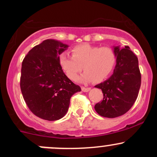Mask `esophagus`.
<instances>
[{
  "mask_svg": "<svg viewBox=\"0 0 157 157\" xmlns=\"http://www.w3.org/2000/svg\"><path fill=\"white\" fill-rule=\"evenodd\" d=\"M81 90L83 92H88L90 90V87H83H83L81 88Z\"/></svg>",
  "mask_w": 157,
  "mask_h": 157,
  "instance_id": "1",
  "label": "esophagus"
}]
</instances>
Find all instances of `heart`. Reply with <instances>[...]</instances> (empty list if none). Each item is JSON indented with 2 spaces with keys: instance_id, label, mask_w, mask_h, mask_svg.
<instances>
[{
  "instance_id": "1",
  "label": "heart",
  "mask_w": 157,
  "mask_h": 157,
  "mask_svg": "<svg viewBox=\"0 0 157 157\" xmlns=\"http://www.w3.org/2000/svg\"><path fill=\"white\" fill-rule=\"evenodd\" d=\"M72 56L66 52L60 54L58 62L69 79L76 80L83 70L82 80L100 82L109 77L117 61L115 51L109 47H99L83 44L71 49Z\"/></svg>"
}]
</instances>
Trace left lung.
Listing matches in <instances>:
<instances>
[{
	"label": "left lung",
	"mask_w": 157,
	"mask_h": 157,
	"mask_svg": "<svg viewBox=\"0 0 157 157\" xmlns=\"http://www.w3.org/2000/svg\"><path fill=\"white\" fill-rule=\"evenodd\" d=\"M117 64L113 74L95 87L103 93L102 102L95 105V110L105 118H116L125 114L133 106L141 84L138 59L128 46L114 48Z\"/></svg>",
	"instance_id": "left-lung-1"
}]
</instances>
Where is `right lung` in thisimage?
Wrapping results in <instances>:
<instances>
[{
	"label": "right lung",
	"instance_id": "add662e5",
	"mask_svg": "<svg viewBox=\"0 0 157 157\" xmlns=\"http://www.w3.org/2000/svg\"><path fill=\"white\" fill-rule=\"evenodd\" d=\"M67 45L46 39L25 56L21 67L20 90L29 110L39 118L55 121L68 110L73 95L81 90L65 75L58 56Z\"/></svg>",
	"mask_w": 157,
	"mask_h": 157
}]
</instances>
